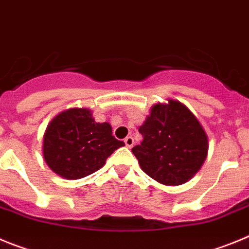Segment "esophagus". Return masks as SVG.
Masks as SVG:
<instances>
[{
	"label": "esophagus",
	"instance_id": "esophagus-1",
	"mask_svg": "<svg viewBox=\"0 0 249 249\" xmlns=\"http://www.w3.org/2000/svg\"><path fill=\"white\" fill-rule=\"evenodd\" d=\"M124 142H125V145H126V147H133L134 138L133 136H126V138L124 139Z\"/></svg>",
	"mask_w": 249,
	"mask_h": 249
}]
</instances>
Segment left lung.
Masks as SVG:
<instances>
[{
  "label": "left lung",
  "instance_id": "obj_1",
  "mask_svg": "<svg viewBox=\"0 0 249 249\" xmlns=\"http://www.w3.org/2000/svg\"><path fill=\"white\" fill-rule=\"evenodd\" d=\"M139 133L142 141L131 151L142 171L162 185L187 182L207 158L208 139L202 125L178 100L154 105Z\"/></svg>",
  "mask_w": 249,
  "mask_h": 249
}]
</instances>
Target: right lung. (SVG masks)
I'll return each mask as SVG.
<instances>
[{
  "label": "right lung",
  "instance_id": "1",
  "mask_svg": "<svg viewBox=\"0 0 249 249\" xmlns=\"http://www.w3.org/2000/svg\"><path fill=\"white\" fill-rule=\"evenodd\" d=\"M124 141L113 136L109 123H97L87 108L62 111L49 123L43 136V158L49 169L67 180L98 171Z\"/></svg>",
  "mask_w": 249,
  "mask_h": 249
}]
</instances>
